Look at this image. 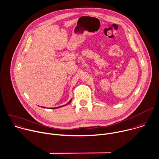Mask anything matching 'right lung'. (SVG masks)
<instances>
[{"label":"right lung","mask_w":159,"mask_h":159,"mask_svg":"<svg viewBox=\"0 0 159 159\" xmlns=\"http://www.w3.org/2000/svg\"><path fill=\"white\" fill-rule=\"evenodd\" d=\"M71 100H72V99H71V100H70V102H68V103H67V104H66V105H62V107H63V106H66V105H68V104H70V102H71ZM61 107H61H56V108H60V107ZM43 108H44V107H43Z\"/></svg>","instance_id":"1"}]
</instances>
